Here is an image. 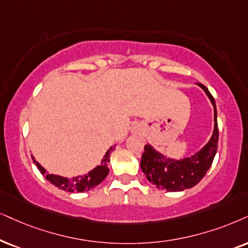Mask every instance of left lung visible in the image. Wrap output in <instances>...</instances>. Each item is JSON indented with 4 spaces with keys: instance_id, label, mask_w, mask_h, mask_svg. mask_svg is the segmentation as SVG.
I'll return each instance as SVG.
<instances>
[{
    "instance_id": "left-lung-1",
    "label": "left lung",
    "mask_w": 248,
    "mask_h": 248,
    "mask_svg": "<svg viewBox=\"0 0 248 248\" xmlns=\"http://www.w3.org/2000/svg\"><path fill=\"white\" fill-rule=\"evenodd\" d=\"M197 84L206 93L214 108L213 135L208 143L200 151L194 153L189 158H183L180 160L167 158L153 149V146L150 144H146L144 146V152L140 159V168L147 180L158 189L183 191L193 187L205 176L214 160L218 142L217 112H216L215 99L203 84Z\"/></svg>"
}]
</instances>
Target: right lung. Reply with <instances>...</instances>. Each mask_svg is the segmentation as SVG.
I'll list each match as a JSON object with an SVG mask.
<instances>
[{"instance_id": "obj_1", "label": "right lung", "mask_w": 248, "mask_h": 248, "mask_svg": "<svg viewBox=\"0 0 248 248\" xmlns=\"http://www.w3.org/2000/svg\"><path fill=\"white\" fill-rule=\"evenodd\" d=\"M113 150L114 149L112 146L109 147L108 152L105 153L104 158L102 159L101 165L97 166V167L93 168V170H90L89 173L86 175H81V176L72 177V178L62 177L55 174H48L46 169L35 160L34 156H32V159L37 169L40 170V173L45 175L46 181H49L50 183L54 184L55 186L66 191V192H83V191L92 190L93 187H95L98 186V184H101L102 182L104 181V178L108 176L109 171V169L108 167V164L109 161V155H111Z\"/></svg>"}]
</instances>
